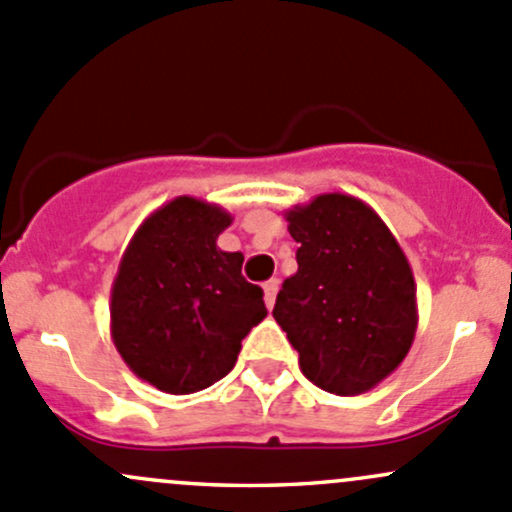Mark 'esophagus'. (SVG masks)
I'll return each mask as SVG.
<instances>
[{
	"label": "esophagus",
	"mask_w": 512,
	"mask_h": 512,
	"mask_svg": "<svg viewBox=\"0 0 512 512\" xmlns=\"http://www.w3.org/2000/svg\"><path fill=\"white\" fill-rule=\"evenodd\" d=\"M278 278H271V281L263 283V300H266L268 308H273V303H276V295H278Z\"/></svg>",
	"instance_id": "34e87169"
}]
</instances>
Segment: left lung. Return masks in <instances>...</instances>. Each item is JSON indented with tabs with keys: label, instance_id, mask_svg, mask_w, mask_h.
<instances>
[{
	"label": "left lung",
	"instance_id": "8db88e82",
	"mask_svg": "<svg viewBox=\"0 0 512 512\" xmlns=\"http://www.w3.org/2000/svg\"><path fill=\"white\" fill-rule=\"evenodd\" d=\"M298 271L273 318L298 350L300 372L325 392H370L402 365L419 323L412 266L370 204L318 194L286 212Z\"/></svg>",
	"mask_w": 512,
	"mask_h": 512
}]
</instances>
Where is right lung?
Here are the masks:
<instances>
[{
    "label": "right lung",
    "mask_w": 512,
    "mask_h": 512,
    "mask_svg": "<svg viewBox=\"0 0 512 512\" xmlns=\"http://www.w3.org/2000/svg\"><path fill=\"white\" fill-rule=\"evenodd\" d=\"M231 221L219 204L175 197L142 221L120 258L110 335L125 365L160 392L212 387L268 315L261 288L241 276L244 254L217 246Z\"/></svg>",
    "instance_id": "1"
}]
</instances>
